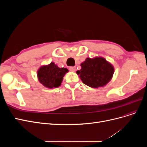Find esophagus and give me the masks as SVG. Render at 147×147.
Listing matches in <instances>:
<instances>
[{"mask_svg":"<svg viewBox=\"0 0 147 147\" xmlns=\"http://www.w3.org/2000/svg\"><path fill=\"white\" fill-rule=\"evenodd\" d=\"M69 70L71 72H75V70H76V68H75V67H70Z\"/></svg>","mask_w":147,"mask_h":147,"instance_id":"obj_1","label":"esophagus"}]
</instances>
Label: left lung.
Here are the masks:
<instances>
[{
	"label": "left lung",
	"mask_w": 147,
	"mask_h": 147,
	"mask_svg": "<svg viewBox=\"0 0 147 147\" xmlns=\"http://www.w3.org/2000/svg\"><path fill=\"white\" fill-rule=\"evenodd\" d=\"M81 66V70L77 71V74L84 84L91 88L105 85L112 79L114 73L113 65L103 57H88Z\"/></svg>",
	"instance_id": "left-lung-1"
}]
</instances>
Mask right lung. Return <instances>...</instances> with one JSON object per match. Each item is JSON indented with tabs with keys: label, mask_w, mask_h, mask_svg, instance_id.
Wrapping results in <instances>:
<instances>
[{
	"label": "right lung",
	"mask_w": 147,
	"mask_h": 147,
	"mask_svg": "<svg viewBox=\"0 0 147 147\" xmlns=\"http://www.w3.org/2000/svg\"><path fill=\"white\" fill-rule=\"evenodd\" d=\"M66 68H59L54 63L42 66L38 70L39 82L48 88L59 87L63 82L64 75L68 72Z\"/></svg>",
	"instance_id": "obj_1"
}]
</instances>
